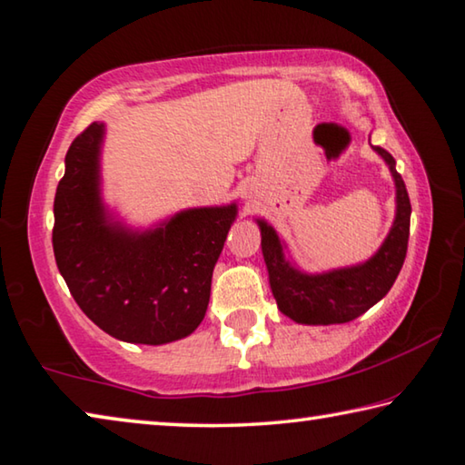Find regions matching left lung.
Listing matches in <instances>:
<instances>
[{"instance_id": "1", "label": "left lung", "mask_w": 465, "mask_h": 465, "mask_svg": "<svg viewBox=\"0 0 465 465\" xmlns=\"http://www.w3.org/2000/svg\"><path fill=\"white\" fill-rule=\"evenodd\" d=\"M375 150L390 164V171L398 187V212L395 223L387 234L381 249L367 263L356 268L336 270L322 276H307L296 272L284 262L282 245L273 228L260 220L262 251L270 272V284L278 309L294 322L309 325L346 323L361 317L390 292L395 278L404 265L408 239H410V214L412 205L406 192V183L395 171V161L390 152L381 146Z\"/></svg>"}]
</instances>
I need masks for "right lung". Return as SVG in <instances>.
<instances>
[{"label":"right lung","mask_w":465,"mask_h":465,"mask_svg":"<svg viewBox=\"0 0 465 465\" xmlns=\"http://www.w3.org/2000/svg\"><path fill=\"white\" fill-rule=\"evenodd\" d=\"M103 124H90L65 154L53 202V253L88 319L109 336L166 344L202 323L212 272L237 205L187 210L152 232H125L98 197Z\"/></svg>","instance_id":"obj_1"}]
</instances>
